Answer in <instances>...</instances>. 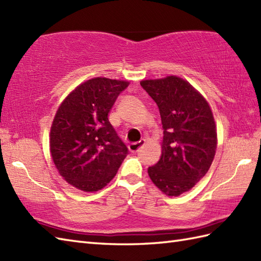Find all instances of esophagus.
Returning <instances> with one entry per match:
<instances>
[{"instance_id":"1","label":"esophagus","mask_w":261,"mask_h":261,"mask_svg":"<svg viewBox=\"0 0 261 261\" xmlns=\"http://www.w3.org/2000/svg\"><path fill=\"white\" fill-rule=\"evenodd\" d=\"M145 143H146L145 140H141L140 142H137V143H132V144H129V145H128L129 152H132V153L137 152L138 149H140L141 147H143L144 145H145Z\"/></svg>"}]
</instances>
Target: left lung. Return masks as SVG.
<instances>
[{
  "instance_id": "left-lung-1",
  "label": "left lung",
  "mask_w": 261,
  "mask_h": 261,
  "mask_svg": "<svg viewBox=\"0 0 261 261\" xmlns=\"http://www.w3.org/2000/svg\"><path fill=\"white\" fill-rule=\"evenodd\" d=\"M141 86L158 105L164 130L161 158L148 167V176L167 196H178L206 174L216 155L217 125L211 107L177 76L142 80Z\"/></svg>"
}]
</instances>
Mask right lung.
Here are the masks:
<instances>
[{"mask_svg": "<svg viewBox=\"0 0 261 261\" xmlns=\"http://www.w3.org/2000/svg\"><path fill=\"white\" fill-rule=\"evenodd\" d=\"M126 80L96 77L77 86L58 107L49 145L56 169L67 183L96 192L112 181L128 154L108 115Z\"/></svg>", "mask_w": 261, "mask_h": 261, "instance_id": "obj_1", "label": "right lung"}]
</instances>
